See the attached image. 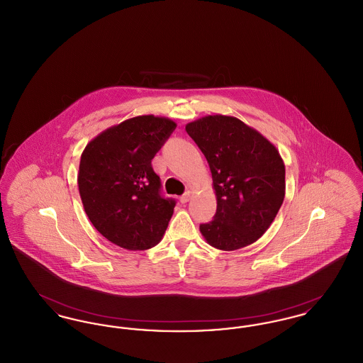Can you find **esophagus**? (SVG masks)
I'll return each instance as SVG.
<instances>
[{
  "mask_svg": "<svg viewBox=\"0 0 363 363\" xmlns=\"http://www.w3.org/2000/svg\"><path fill=\"white\" fill-rule=\"evenodd\" d=\"M190 197H191V193H190V191H186L185 194H182V196L179 197V201H181L182 204H185V203H188V201H189Z\"/></svg>",
  "mask_w": 363,
  "mask_h": 363,
  "instance_id": "34e87169",
  "label": "esophagus"
}]
</instances>
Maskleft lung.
<instances>
[{
	"mask_svg": "<svg viewBox=\"0 0 363 363\" xmlns=\"http://www.w3.org/2000/svg\"><path fill=\"white\" fill-rule=\"evenodd\" d=\"M185 129L207 159L218 203L213 219L200 225L203 237L227 252L257 241L284 200L286 169L277 147L230 116H207Z\"/></svg>",
	"mask_w": 363,
	"mask_h": 363,
	"instance_id": "1",
	"label": "left lung"
}]
</instances>
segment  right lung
Instances as JSON below:
<instances>
[{
	"mask_svg": "<svg viewBox=\"0 0 363 363\" xmlns=\"http://www.w3.org/2000/svg\"><path fill=\"white\" fill-rule=\"evenodd\" d=\"M177 123L138 116L106 129L86 144L77 184L88 219L108 241L145 250L162 240L175 200L160 193L152 159Z\"/></svg>",
	"mask_w": 363,
	"mask_h": 363,
	"instance_id": "right-lung-1",
	"label": "right lung"
}]
</instances>
